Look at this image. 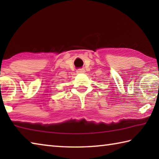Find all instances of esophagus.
I'll list each match as a JSON object with an SVG mask.
<instances>
[{
  "label": "esophagus",
  "mask_w": 159,
  "mask_h": 159,
  "mask_svg": "<svg viewBox=\"0 0 159 159\" xmlns=\"http://www.w3.org/2000/svg\"><path fill=\"white\" fill-rule=\"evenodd\" d=\"M85 72V70L83 69H78L76 71V73L77 74H83Z\"/></svg>",
  "instance_id": "esophagus-1"
}]
</instances>
